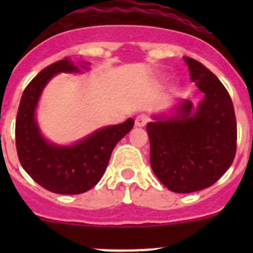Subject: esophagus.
Masks as SVG:
<instances>
[{"label":"esophagus","mask_w":253,"mask_h":253,"mask_svg":"<svg viewBox=\"0 0 253 253\" xmlns=\"http://www.w3.org/2000/svg\"><path fill=\"white\" fill-rule=\"evenodd\" d=\"M149 122V118L147 115H144V114H142V115H138L137 118H135V125L137 126H139V128H142V126H146L147 123Z\"/></svg>","instance_id":"esophagus-1"}]
</instances>
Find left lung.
Instances as JSON below:
<instances>
[{"label": "left lung", "instance_id": "8db88e82", "mask_svg": "<svg viewBox=\"0 0 253 253\" xmlns=\"http://www.w3.org/2000/svg\"><path fill=\"white\" fill-rule=\"evenodd\" d=\"M205 97L194 107L181 101L171 118L147 125L154 175L173 193H194L215 184L231 167L237 149V122L231 96L213 72L184 57Z\"/></svg>", "mask_w": 253, "mask_h": 253}]
</instances>
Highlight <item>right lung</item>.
<instances>
[{
	"mask_svg": "<svg viewBox=\"0 0 253 253\" xmlns=\"http://www.w3.org/2000/svg\"><path fill=\"white\" fill-rule=\"evenodd\" d=\"M59 72H78V68L64 58L45 67L26 86L17 110L15 138L22 169L35 182L51 193L75 195L86 193L99 182L114 147L131 130L134 120L130 118L100 129L73 146L49 143L38 128L35 107L45 84Z\"/></svg>",
	"mask_w": 253,
	"mask_h": 253,
	"instance_id": "add662e5",
	"label": "right lung"
}]
</instances>
